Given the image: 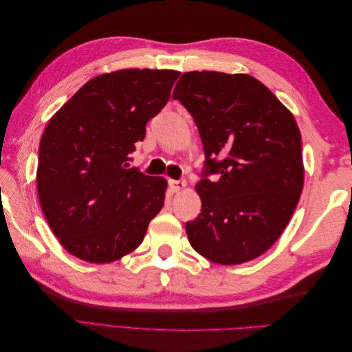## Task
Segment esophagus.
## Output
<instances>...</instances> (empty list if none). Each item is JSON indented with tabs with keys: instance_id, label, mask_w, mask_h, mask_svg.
Instances as JSON below:
<instances>
[{
	"instance_id": "34e87169",
	"label": "esophagus",
	"mask_w": 352,
	"mask_h": 352,
	"mask_svg": "<svg viewBox=\"0 0 352 352\" xmlns=\"http://www.w3.org/2000/svg\"><path fill=\"white\" fill-rule=\"evenodd\" d=\"M168 185L173 189V192H179L186 186V182L185 180H168Z\"/></svg>"
}]
</instances>
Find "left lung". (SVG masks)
<instances>
[{
  "label": "left lung",
  "instance_id": "left-lung-1",
  "mask_svg": "<svg viewBox=\"0 0 352 352\" xmlns=\"http://www.w3.org/2000/svg\"><path fill=\"white\" fill-rule=\"evenodd\" d=\"M173 98L194 117L206 154L201 212L186 223L190 245L217 264L257 258L279 239L302 192L294 116L250 74L188 72Z\"/></svg>",
  "mask_w": 352,
  "mask_h": 352
}]
</instances>
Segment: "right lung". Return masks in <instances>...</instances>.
<instances>
[{"label": "right lung", "instance_id": "add662e5", "mask_svg": "<svg viewBox=\"0 0 352 352\" xmlns=\"http://www.w3.org/2000/svg\"><path fill=\"white\" fill-rule=\"evenodd\" d=\"M175 70L127 69L91 79L41 138L36 186L51 230L70 254L111 263L138 248L167 182L129 168L146 122L170 98Z\"/></svg>", "mask_w": 352, "mask_h": 352}]
</instances>
